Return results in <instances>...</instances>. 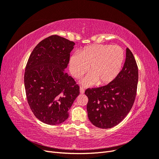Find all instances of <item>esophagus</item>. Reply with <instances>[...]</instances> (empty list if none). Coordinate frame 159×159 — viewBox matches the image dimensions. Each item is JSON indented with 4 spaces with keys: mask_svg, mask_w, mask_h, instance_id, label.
Instances as JSON below:
<instances>
[{
    "mask_svg": "<svg viewBox=\"0 0 159 159\" xmlns=\"http://www.w3.org/2000/svg\"><path fill=\"white\" fill-rule=\"evenodd\" d=\"M80 93H81V94L84 93V92H85V90H84V89L82 87H81V88H80Z\"/></svg>",
    "mask_w": 159,
    "mask_h": 159,
    "instance_id": "obj_1",
    "label": "esophagus"
}]
</instances>
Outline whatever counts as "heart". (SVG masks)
Segmentation results:
<instances>
[{
    "label": "heart",
    "mask_w": 159,
    "mask_h": 159,
    "mask_svg": "<svg viewBox=\"0 0 159 159\" xmlns=\"http://www.w3.org/2000/svg\"><path fill=\"white\" fill-rule=\"evenodd\" d=\"M125 58L121 47L109 44H93L84 48L80 54L70 59V70L75 78H80L86 71L89 74L81 81L85 86L98 83L103 85L111 82L119 75Z\"/></svg>",
    "instance_id": "1"
}]
</instances>
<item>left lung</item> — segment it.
Listing matches in <instances>:
<instances>
[{"label": "left lung", "mask_w": 159, "mask_h": 159, "mask_svg": "<svg viewBox=\"0 0 159 159\" xmlns=\"http://www.w3.org/2000/svg\"><path fill=\"white\" fill-rule=\"evenodd\" d=\"M139 80L138 67L131 51L126 49L123 68L111 82L102 87L88 88V118L95 127L109 129L127 116L136 98Z\"/></svg>", "instance_id": "8db88e82"}]
</instances>
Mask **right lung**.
I'll return each instance as SVG.
<instances>
[{
    "instance_id": "1",
    "label": "right lung",
    "mask_w": 159,
    "mask_h": 159,
    "mask_svg": "<svg viewBox=\"0 0 159 159\" xmlns=\"http://www.w3.org/2000/svg\"><path fill=\"white\" fill-rule=\"evenodd\" d=\"M74 42L52 35L32 52L25 72L28 105L35 117L48 125H58L68 118V111L80 94V87L64 70Z\"/></svg>"
}]
</instances>
